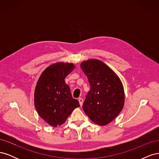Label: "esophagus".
<instances>
[{
	"mask_svg": "<svg viewBox=\"0 0 159 159\" xmlns=\"http://www.w3.org/2000/svg\"><path fill=\"white\" fill-rule=\"evenodd\" d=\"M79 103H80V106H81V105H83V102H84V99L81 98H79Z\"/></svg>",
	"mask_w": 159,
	"mask_h": 159,
	"instance_id": "34e87169",
	"label": "esophagus"
}]
</instances>
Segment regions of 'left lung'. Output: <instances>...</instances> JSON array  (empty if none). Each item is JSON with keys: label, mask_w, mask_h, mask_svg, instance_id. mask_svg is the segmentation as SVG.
Instances as JSON below:
<instances>
[{"label": "left lung", "mask_w": 159, "mask_h": 159, "mask_svg": "<svg viewBox=\"0 0 159 159\" xmlns=\"http://www.w3.org/2000/svg\"><path fill=\"white\" fill-rule=\"evenodd\" d=\"M80 66L91 88L83 104L84 112L95 124L106 125L124 107L123 84L118 75L102 61L90 59L81 62Z\"/></svg>", "instance_id": "8db88e82"}]
</instances>
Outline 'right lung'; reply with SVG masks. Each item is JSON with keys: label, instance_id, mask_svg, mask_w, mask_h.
I'll use <instances>...</instances> for the list:
<instances>
[{"label": "right lung", "instance_id": "add662e5", "mask_svg": "<svg viewBox=\"0 0 159 159\" xmlns=\"http://www.w3.org/2000/svg\"><path fill=\"white\" fill-rule=\"evenodd\" d=\"M75 68L72 63L57 62L46 68L37 81L35 107L39 116L52 127L61 125L71 112L80 107L64 80Z\"/></svg>", "mask_w": 159, "mask_h": 159}]
</instances>
